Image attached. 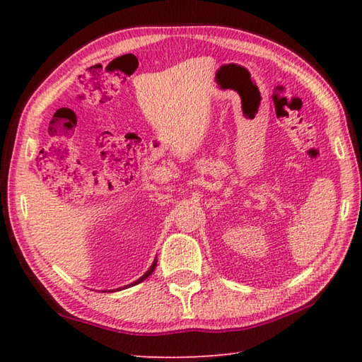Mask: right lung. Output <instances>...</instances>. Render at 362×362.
I'll return each mask as SVG.
<instances>
[{"label":"right lung","instance_id":"1","mask_svg":"<svg viewBox=\"0 0 362 362\" xmlns=\"http://www.w3.org/2000/svg\"><path fill=\"white\" fill-rule=\"evenodd\" d=\"M156 266H157V259H156V261H153V263H152V266L149 267V271H148V272H146V274H144V275L141 276V279H140V280H136V281H135V283H132V284H138V283H141L143 280H146V279H148V276H149V275H151V274L153 272V269H156ZM132 284H130V286H132Z\"/></svg>","mask_w":362,"mask_h":362}]
</instances>
